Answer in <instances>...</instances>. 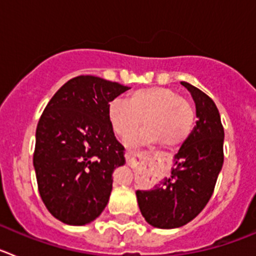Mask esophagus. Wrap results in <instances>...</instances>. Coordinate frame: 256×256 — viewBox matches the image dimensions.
<instances>
[{
	"mask_svg": "<svg viewBox=\"0 0 256 256\" xmlns=\"http://www.w3.org/2000/svg\"><path fill=\"white\" fill-rule=\"evenodd\" d=\"M134 148H128V150H126V158H128V159H130V158H132L133 155H134Z\"/></svg>",
	"mask_w": 256,
	"mask_h": 256,
	"instance_id": "esophagus-1",
	"label": "esophagus"
}]
</instances>
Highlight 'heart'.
<instances>
[{
  "label": "heart",
  "mask_w": 256,
  "mask_h": 256,
  "mask_svg": "<svg viewBox=\"0 0 256 256\" xmlns=\"http://www.w3.org/2000/svg\"><path fill=\"white\" fill-rule=\"evenodd\" d=\"M108 116L122 140L132 137L144 122L136 141L173 148L188 138L196 114L192 104L172 88L146 87L130 92L126 101H112Z\"/></svg>",
  "instance_id": "b5f03b06"
}]
</instances>
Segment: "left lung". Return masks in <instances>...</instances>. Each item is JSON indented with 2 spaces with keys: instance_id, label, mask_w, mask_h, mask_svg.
<instances>
[{
  "instance_id": "1",
  "label": "left lung",
  "mask_w": 256,
  "mask_h": 256,
  "mask_svg": "<svg viewBox=\"0 0 256 256\" xmlns=\"http://www.w3.org/2000/svg\"><path fill=\"white\" fill-rule=\"evenodd\" d=\"M196 104L195 130L174 156L170 178L152 190L137 191L142 216L154 227H182L206 206L223 165L224 130L214 101L187 82H180Z\"/></svg>"
}]
</instances>
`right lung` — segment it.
<instances>
[{
  "instance_id": "1",
  "label": "right lung",
  "mask_w": 256,
  "mask_h": 256,
  "mask_svg": "<svg viewBox=\"0 0 256 256\" xmlns=\"http://www.w3.org/2000/svg\"><path fill=\"white\" fill-rule=\"evenodd\" d=\"M128 88L98 76H76L40 115L33 154L38 191L62 223L87 224L108 205L112 172L126 162L108 108Z\"/></svg>"
}]
</instances>
